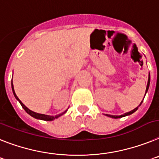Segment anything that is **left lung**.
Returning a JSON list of instances; mask_svg holds the SVG:
<instances>
[{"mask_svg": "<svg viewBox=\"0 0 159 159\" xmlns=\"http://www.w3.org/2000/svg\"><path fill=\"white\" fill-rule=\"evenodd\" d=\"M150 74H149V78H148V83H147V85H146V92H147V90H148L149 89V86H150ZM146 93H145V95H146ZM143 103V102H141V104ZM140 104V105H141ZM138 108H139V106L138 107H136V108L134 109V110H131V111H129V112L128 113H125V114H123V115H120V116H115V115H110V114H106V116H108V117H110V118H122V117H125V116H127V115H129V114H133V113H134L136 110H138Z\"/></svg>", "mask_w": 159, "mask_h": 159, "instance_id": "8db88e82", "label": "left lung"}]
</instances>
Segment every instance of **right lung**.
Returning a JSON list of instances; mask_svg holds the SVG:
<instances>
[{
    "label": "right lung",
    "mask_w": 159,
    "mask_h": 159,
    "mask_svg": "<svg viewBox=\"0 0 159 159\" xmlns=\"http://www.w3.org/2000/svg\"><path fill=\"white\" fill-rule=\"evenodd\" d=\"M11 84H12V89H13V94H14V96H15V98H16V100H18V101H19V102H20V104L21 105V106H22V107H23V109H24V110H25L26 112L28 113V114H30V115H31L32 117H34V118H38V119L44 120V121H52V120L56 119V118H58V117H60L61 115H62V114H64L65 113H66V111H67V110H66V111H64V112H63V113H61V114H58V115H56V116L45 115V114H38V113L34 112V111H32V110H29V109L27 108V107H26V106H25V105L23 104V103H22L21 102H20V99H19L18 98H17V96H16V93H15V91H14V89H13V81H12V83H11Z\"/></svg>",
    "instance_id": "obj_1"
}]
</instances>
